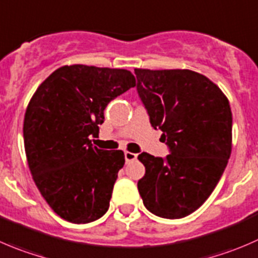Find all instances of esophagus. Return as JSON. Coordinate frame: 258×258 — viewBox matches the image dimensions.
Instances as JSON below:
<instances>
[{"instance_id": "esophagus-1", "label": "esophagus", "mask_w": 258, "mask_h": 258, "mask_svg": "<svg viewBox=\"0 0 258 258\" xmlns=\"http://www.w3.org/2000/svg\"><path fill=\"white\" fill-rule=\"evenodd\" d=\"M125 160L126 162H133V160H135L138 158V154H135V153H130V152H125Z\"/></svg>"}]
</instances>
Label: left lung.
Masks as SVG:
<instances>
[{
    "mask_svg": "<svg viewBox=\"0 0 258 258\" xmlns=\"http://www.w3.org/2000/svg\"><path fill=\"white\" fill-rule=\"evenodd\" d=\"M137 91L165 158L138 155L145 174L138 190L145 208L163 218L190 215L221 179L232 149V113L221 89L192 70L135 69Z\"/></svg>",
    "mask_w": 258,
    "mask_h": 258,
    "instance_id": "obj_1",
    "label": "left lung"
}]
</instances>
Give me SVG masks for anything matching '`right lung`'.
<instances>
[{"instance_id": "obj_1", "label": "right lung", "mask_w": 258, "mask_h": 258, "mask_svg": "<svg viewBox=\"0 0 258 258\" xmlns=\"http://www.w3.org/2000/svg\"><path fill=\"white\" fill-rule=\"evenodd\" d=\"M135 86L124 69L62 66L37 88L24 120V142L32 178L53 212L73 223H89L106 213L121 150L93 147L104 110Z\"/></svg>"}]
</instances>
